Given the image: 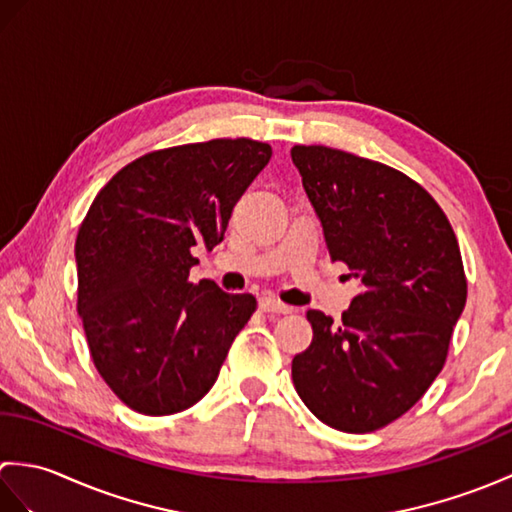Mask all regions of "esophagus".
Segmentation results:
<instances>
[{
	"mask_svg": "<svg viewBox=\"0 0 512 512\" xmlns=\"http://www.w3.org/2000/svg\"><path fill=\"white\" fill-rule=\"evenodd\" d=\"M259 308H262L264 312H275V314H290L292 312L290 306H286V303H281L275 297H262V299H259Z\"/></svg>",
	"mask_w": 512,
	"mask_h": 512,
	"instance_id": "1",
	"label": "esophagus"
}]
</instances>
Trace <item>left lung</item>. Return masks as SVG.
Instances as JSON below:
<instances>
[{"mask_svg":"<svg viewBox=\"0 0 512 512\" xmlns=\"http://www.w3.org/2000/svg\"><path fill=\"white\" fill-rule=\"evenodd\" d=\"M290 156L332 262L361 279L341 323L308 310L312 343L292 361V383L328 427L376 431L416 405L447 358L466 303L458 239L405 173L321 145Z\"/></svg>","mask_w":512,"mask_h":512,"instance_id":"1","label":"left lung"}]
</instances>
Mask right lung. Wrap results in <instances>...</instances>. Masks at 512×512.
Wrapping results in <instances>:
<instances>
[{"label": "right lung", "instance_id": "add662e5", "mask_svg": "<svg viewBox=\"0 0 512 512\" xmlns=\"http://www.w3.org/2000/svg\"><path fill=\"white\" fill-rule=\"evenodd\" d=\"M273 149L250 138L154 151L96 195L74 246L92 361L127 407L169 416L213 387L257 301L191 284V250L224 239L235 202Z\"/></svg>", "mask_w": 512, "mask_h": 512}]
</instances>
